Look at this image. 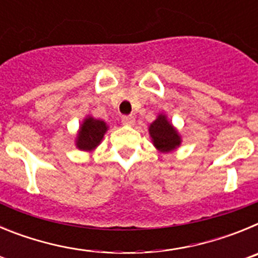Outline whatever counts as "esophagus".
Returning <instances> with one entry per match:
<instances>
[{"mask_svg": "<svg viewBox=\"0 0 258 258\" xmlns=\"http://www.w3.org/2000/svg\"><path fill=\"white\" fill-rule=\"evenodd\" d=\"M121 121L125 125H133L136 122V118H134L133 115H125L121 117Z\"/></svg>", "mask_w": 258, "mask_h": 258, "instance_id": "1", "label": "esophagus"}]
</instances>
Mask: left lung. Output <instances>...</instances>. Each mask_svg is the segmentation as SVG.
<instances>
[{"instance_id":"1","label":"left lung","mask_w":258,"mask_h":258,"mask_svg":"<svg viewBox=\"0 0 258 258\" xmlns=\"http://www.w3.org/2000/svg\"><path fill=\"white\" fill-rule=\"evenodd\" d=\"M149 132L155 147L161 152H170L181 145L178 132L166 120L165 115L157 116L156 120L150 125Z\"/></svg>"}]
</instances>
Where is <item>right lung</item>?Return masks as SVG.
<instances>
[{
  "mask_svg": "<svg viewBox=\"0 0 258 258\" xmlns=\"http://www.w3.org/2000/svg\"><path fill=\"white\" fill-rule=\"evenodd\" d=\"M107 132L106 122L97 118L88 117L84 120L77 136V149L84 151H92L101 143L104 133Z\"/></svg>",
  "mask_w": 258,
  "mask_h": 258,
  "instance_id": "1",
  "label": "right lung"
}]
</instances>
